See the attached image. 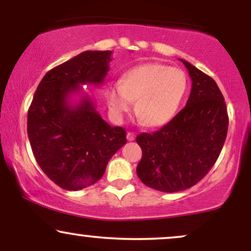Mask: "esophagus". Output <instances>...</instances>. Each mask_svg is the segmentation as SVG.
<instances>
[{
    "label": "esophagus",
    "instance_id": "34e87169",
    "mask_svg": "<svg viewBox=\"0 0 251 251\" xmlns=\"http://www.w3.org/2000/svg\"><path fill=\"white\" fill-rule=\"evenodd\" d=\"M126 138H127L128 142H133L135 139V133L134 132H127V134H126Z\"/></svg>",
    "mask_w": 251,
    "mask_h": 251
}]
</instances>
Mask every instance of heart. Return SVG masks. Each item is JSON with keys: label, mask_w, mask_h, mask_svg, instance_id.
Here are the masks:
<instances>
[{"label": "heart", "mask_w": 251, "mask_h": 251, "mask_svg": "<svg viewBox=\"0 0 251 251\" xmlns=\"http://www.w3.org/2000/svg\"><path fill=\"white\" fill-rule=\"evenodd\" d=\"M188 77L179 68L148 62L129 68L106 89V101L114 119L123 120L135 101V112L149 127L172 119L188 92Z\"/></svg>", "instance_id": "1"}]
</instances>
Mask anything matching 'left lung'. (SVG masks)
<instances>
[{
    "label": "left lung",
    "instance_id": "8db88e82",
    "mask_svg": "<svg viewBox=\"0 0 251 251\" xmlns=\"http://www.w3.org/2000/svg\"><path fill=\"white\" fill-rule=\"evenodd\" d=\"M180 61L192 81L185 107L160 129L140 133L135 139L143 151L138 177L163 192L183 191L204 178L223 149L229 125L215 80L185 60Z\"/></svg>",
    "mask_w": 251,
    "mask_h": 251
}]
</instances>
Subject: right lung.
<instances>
[{
	"instance_id": "obj_1",
	"label": "right lung",
	"mask_w": 251,
	"mask_h": 251,
	"mask_svg": "<svg viewBox=\"0 0 251 251\" xmlns=\"http://www.w3.org/2000/svg\"><path fill=\"white\" fill-rule=\"evenodd\" d=\"M111 50H86L43 76L28 111L27 132L37 164L60 188L77 191L97 183L126 132L109 126L83 85H101ZM74 95L80 99L75 102Z\"/></svg>"
}]
</instances>
